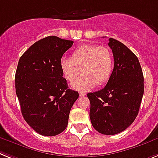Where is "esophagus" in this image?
<instances>
[{"label":"esophagus","mask_w":158,"mask_h":158,"mask_svg":"<svg viewBox=\"0 0 158 158\" xmlns=\"http://www.w3.org/2000/svg\"><path fill=\"white\" fill-rule=\"evenodd\" d=\"M79 95H80V97L85 96V92H84V91H80V92H79Z\"/></svg>","instance_id":"1"}]
</instances>
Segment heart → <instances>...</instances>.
I'll list each match as a JSON object with an SVG mask.
<instances>
[{
  "instance_id": "obj_1",
  "label": "heart",
  "mask_w": 158,
  "mask_h": 158,
  "mask_svg": "<svg viewBox=\"0 0 158 158\" xmlns=\"http://www.w3.org/2000/svg\"><path fill=\"white\" fill-rule=\"evenodd\" d=\"M59 67L69 82L75 81L81 69L83 74L72 86L76 89L86 90L95 84L103 85L110 78L113 68V54L106 46L85 44L73 50L72 58H61Z\"/></svg>"
}]
</instances>
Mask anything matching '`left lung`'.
Masks as SVG:
<instances>
[{
    "mask_svg": "<svg viewBox=\"0 0 158 158\" xmlns=\"http://www.w3.org/2000/svg\"><path fill=\"white\" fill-rule=\"evenodd\" d=\"M114 68L107 85L88 93L89 118L94 129L103 135L121 133L137 117L143 94V75L136 55L123 43L109 38Z\"/></svg>",
    "mask_w": 158,
    "mask_h": 158,
    "instance_id": "obj_1",
    "label": "left lung"
}]
</instances>
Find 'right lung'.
<instances>
[{"label": "right lung", "instance_id": "add662e5", "mask_svg": "<svg viewBox=\"0 0 158 158\" xmlns=\"http://www.w3.org/2000/svg\"><path fill=\"white\" fill-rule=\"evenodd\" d=\"M73 41L50 36L36 41L20 57L15 89L21 113L37 133L55 136L66 129L69 113L79 97L69 89L59 61Z\"/></svg>", "mask_w": 158, "mask_h": 158}]
</instances>
